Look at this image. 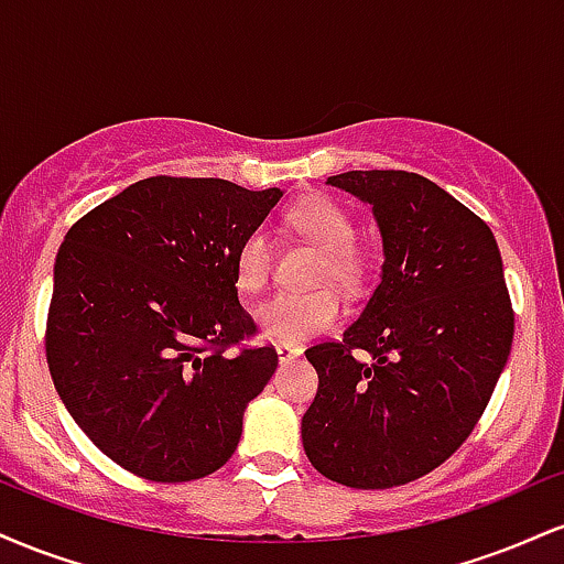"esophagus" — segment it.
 Instances as JSON below:
<instances>
[{"label": "esophagus", "mask_w": 564, "mask_h": 564, "mask_svg": "<svg viewBox=\"0 0 564 564\" xmlns=\"http://www.w3.org/2000/svg\"><path fill=\"white\" fill-rule=\"evenodd\" d=\"M275 352H278V360H281V364H289V360L300 358L302 347H296V345H278Z\"/></svg>", "instance_id": "1"}]
</instances>
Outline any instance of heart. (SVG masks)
<instances>
[{"label": "heart", "mask_w": 564, "mask_h": 564, "mask_svg": "<svg viewBox=\"0 0 564 564\" xmlns=\"http://www.w3.org/2000/svg\"><path fill=\"white\" fill-rule=\"evenodd\" d=\"M291 225L323 251L315 281H332L341 289L358 286L364 278V260H360L355 241L358 228L347 209L332 198L304 200L291 212ZM273 268V238L268 230L257 228L243 238L236 251V283L243 291H260ZM260 332L268 339L283 345H302L310 336L328 332L341 318V302L332 289L315 291H281L270 296L254 310Z\"/></svg>", "instance_id": "obj_1"}]
</instances>
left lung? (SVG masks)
I'll return each mask as SVG.
<instances>
[{
	"label": "left lung",
	"instance_id": "left-lung-1",
	"mask_svg": "<svg viewBox=\"0 0 564 564\" xmlns=\"http://www.w3.org/2000/svg\"><path fill=\"white\" fill-rule=\"evenodd\" d=\"M326 183L371 206L384 264L345 336L304 352L321 384L302 445L328 480L394 488L458 451L507 366L514 313L501 251L475 212L422 174L345 172Z\"/></svg>",
	"mask_w": 564,
	"mask_h": 564
}]
</instances>
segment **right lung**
<instances>
[{"mask_svg":"<svg viewBox=\"0 0 564 564\" xmlns=\"http://www.w3.org/2000/svg\"><path fill=\"white\" fill-rule=\"evenodd\" d=\"M215 177H148L95 206L55 260L47 364L111 462L153 482L212 475L275 373L238 302L236 251L281 200Z\"/></svg>","mask_w":564,"mask_h":564,"instance_id":"obj_1","label":"right lung"}]
</instances>
